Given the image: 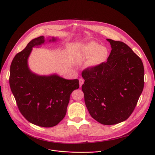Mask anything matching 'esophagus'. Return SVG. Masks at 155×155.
Returning <instances> with one entry per match:
<instances>
[{"instance_id": "obj_1", "label": "esophagus", "mask_w": 155, "mask_h": 155, "mask_svg": "<svg viewBox=\"0 0 155 155\" xmlns=\"http://www.w3.org/2000/svg\"><path fill=\"white\" fill-rule=\"evenodd\" d=\"M84 79H82V78H80V79H79V84H80V87L82 86V85L84 84Z\"/></svg>"}]
</instances>
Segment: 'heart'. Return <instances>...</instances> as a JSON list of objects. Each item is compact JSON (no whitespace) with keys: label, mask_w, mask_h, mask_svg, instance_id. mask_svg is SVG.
Masks as SVG:
<instances>
[{"label":"heart","mask_w":155,"mask_h":155,"mask_svg":"<svg viewBox=\"0 0 155 155\" xmlns=\"http://www.w3.org/2000/svg\"><path fill=\"white\" fill-rule=\"evenodd\" d=\"M80 55L83 60L89 58L87 67L94 68L107 61L109 56V51L106 47L102 46L95 41H91L81 46Z\"/></svg>","instance_id":"1"}]
</instances>
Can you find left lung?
I'll return each mask as SVG.
<instances>
[{"label": "left lung", "instance_id": "left-lung-1", "mask_svg": "<svg viewBox=\"0 0 155 155\" xmlns=\"http://www.w3.org/2000/svg\"><path fill=\"white\" fill-rule=\"evenodd\" d=\"M112 50L107 61L82 75L86 107L91 116L104 125L126 120L133 113L144 87L141 58L126 44L107 39Z\"/></svg>", "mask_w": 155, "mask_h": 155}]
</instances>
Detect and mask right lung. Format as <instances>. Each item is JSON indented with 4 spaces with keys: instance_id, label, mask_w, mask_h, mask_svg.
<instances>
[{
    "instance_id": "right-lung-1",
    "label": "right lung",
    "mask_w": 155,
    "mask_h": 155,
    "mask_svg": "<svg viewBox=\"0 0 155 155\" xmlns=\"http://www.w3.org/2000/svg\"><path fill=\"white\" fill-rule=\"evenodd\" d=\"M56 40L53 37L49 41ZM45 42L43 36L32 39L14 56L9 84L22 115L32 124L51 127L64 117L70 95L79 88V84L78 79L67 80L56 74L38 75L30 70L28 60L32 48Z\"/></svg>"
}]
</instances>
